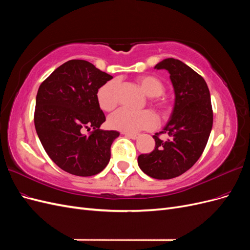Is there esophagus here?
Listing matches in <instances>:
<instances>
[{"instance_id":"34e87169","label":"esophagus","mask_w":250,"mask_h":250,"mask_svg":"<svg viewBox=\"0 0 250 250\" xmlns=\"http://www.w3.org/2000/svg\"><path fill=\"white\" fill-rule=\"evenodd\" d=\"M123 134L125 135V137L129 138V139H132V140H137V139L139 138V135H138V134H135V133H127V132H123Z\"/></svg>"}]
</instances>
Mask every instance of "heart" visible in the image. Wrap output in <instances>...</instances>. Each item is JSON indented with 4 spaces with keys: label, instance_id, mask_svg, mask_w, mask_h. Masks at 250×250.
Listing matches in <instances>:
<instances>
[{
    "label": "heart",
    "instance_id": "heart-1",
    "mask_svg": "<svg viewBox=\"0 0 250 250\" xmlns=\"http://www.w3.org/2000/svg\"><path fill=\"white\" fill-rule=\"evenodd\" d=\"M137 82L144 93L153 98L155 107L161 112L169 109V104L165 99L160 98L165 92L163 81L153 75H141L137 78ZM117 88L118 81L116 79L105 82L97 90V101L99 106L109 111L117 105ZM156 124V117L152 111L142 110L133 111L127 108H120L109 116L108 125L115 130L127 133H137L141 130L151 129Z\"/></svg>",
    "mask_w": 250,
    "mask_h": 250
}]
</instances>
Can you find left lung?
I'll list each match as a JSON object with an SVG mask.
<instances>
[{
  "label": "left lung",
  "instance_id": "8db88e82",
  "mask_svg": "<svg viewBox=\"0 0 250 250\" xmlns=\"http://www.w3.org/2000/svg\"><path fill=\"white\" fill-rule=\"evenodd\" d=\"M170 73L175 93L171 119L163 131L155 133L152 152L141 154V170L155 179H171L184 174L199 160L213 127V108L206 80L178 59L167 58L155 65ZM168 135L167 141L159 139Z\"/></svg>",
  "mask_w": 250,
  "mask_h": 250
}]
</instances>
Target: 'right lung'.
Masks as SVG:
<instances>
[{
	"label": "right lung",
	"mask_w": 250,
	"mask_h": 250,
	"mask_svg": "<svg viewBox=\"0 0 250 250\" xmlns=\"http://www.w3.org/2000/svg\"><path fill=\"white\" fill-rule=\"evenodd\" d=\"M110 79L86 60L73 59L57 67L37 92V135L51 160L73 175H96L110 160L111 144L120 133L100 129L105 116L97 101L98 88Z\"/></svg>",
	"instance_id": "1"
}]
</instances>
